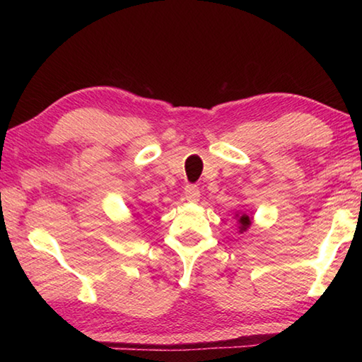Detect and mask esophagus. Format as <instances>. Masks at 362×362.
<instances>
[{"label": "esophagus", "instance_id": "1", "mask_svg": "<svg viewBox=\"0 0 362 362\" xmlns=\"http://www.w3.org/2000/svg\"><path fill=\"white\" fill-rule=\"evenodd\" d=\"M199 188L196 185H187L185 192H183V198L187 201H192V203H196L199 199Z\"/></svg>", "mask_w": 362, "mask_h": 362}]
</instances>
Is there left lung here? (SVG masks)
<instances>
[{
	"instance_id": "obj_1",
	"label": "left lung",
	"mask_w": 362,
	"mask_h": 362,
	"mask_svg": "<svg viewBox=\"0 0 362 362\" xmlns=\"http://www.w3.org/2000/svg\"><path fill=\"white\" fill-rule=\"evenodd\" d=\"M240 230L241 231H244V230H247L249 228V225H250V218H249V216H241L240 217Z\"/></svg>"
}]
</instances>
